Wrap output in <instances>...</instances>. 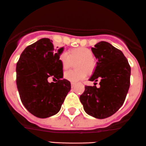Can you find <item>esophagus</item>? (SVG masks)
<instances>
[{"label": "esophagus", "mask_w": 146, "mask_h": 146, "mask_svg": "<svg viewBox=\"0 0 146 146\" xmlns=\"http://www.w3.org/2000/svg\"><path fill=\"white\" fill-rule=\"evenodd\" d=\"M75 86V83H73V82H71V86L72 88H74Z\"/></svg>", "instance_id": "1"}]
</instances>
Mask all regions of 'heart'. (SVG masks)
Returning a JSON list of instances; mask_svg holds the SVG:
<instances>
[{
	"mask_svg": "<svg viewBox=\"0 0 146 146\" xmlns=\"http://www.w3.org/2000/svg\"><path fill=\"white\" fill-rule=\"evenodd\" d=\"M60 60L64 70L72 67L74 63H76L78 70H68L64 72V77L72 82H78L85 79L87 72L92 73L96 67V63L93 59V54L89 49L86 47H77L72 50L70 54L63 52L60 56Z\"/></svg>",
	"mask_w": 146,
	"mask_h": 146,
	"instance_id": "obj_1",
	"label": "heart"
}]
</instances>
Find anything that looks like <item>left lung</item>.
Masks as SVG:
<instances>
[{
	"instance_id": "obj_1",
	"label": "left lung",
	"mask_w": 146,
	"mask_h": 146,
	"mask_svg": "<svg viewBox=\"0 0 146 146\" xmlns=\"http://www.w3.org/2000/svg\"><path fill=\"white\" fill-rule=\"evenodd\" d=\"M92 51L98 62L89 81L99 79L100 87L86 86L79 99L87 114L103 119L114 114L123 104L130 86L131 67L122 52L107 42H98Z\"/></svg>"
}]
</instances>
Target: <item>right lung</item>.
<instances>
[{
	"label": "right lung",
	"mask_w": 146,
	"mask_h": 146,
	"mask_svg": "<svg viewBox=\"0 0 146 146\" xmlns=\"http://www.w3.org/2000/svg\"><path fill=\"white\" fill-rule=\"evenodd\" d=\"M52 40L42 38L27 46L16 65V84L21 100L36 117L45 119L60 111L71 89L70 81L63 78L60 60L64 47L54 48ZM50 77L57 82L50 83Z\"/></svg>",
	"instance_id": "add662e5"
}]
</instances>
